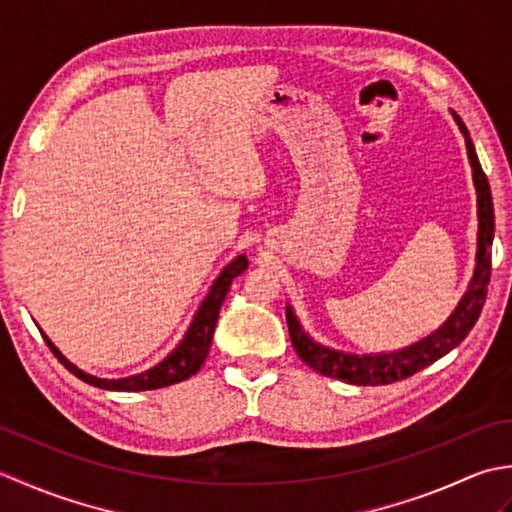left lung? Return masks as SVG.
I'll list each match as a JSON object with an SVG mask.
<instances>
[{"instance_id":"1","label":"left lung","mask_w":512,"mask_h":512,"mask_svg":"<svg viewBox=\"0 0 512 512\" xmlns=\"http://www.w3.org/2000/svg\"><path fill=\"white\" fill-rule=\"evenodd\" d=\"M455 123L466 140V154H469L473 167V182L477 191V217H480V233H477V257H475V273L471 286L462 297L460 306L442 325L440 330L433 332L427 339H422L416 345H409L400 352L389 354H374V356H356L330 350L314 343L310 336L301 330V325L295 317L292 308H286V323L290 332V341L299 358L308 367L317 369L319 374L339 378L350 385H389L396 380H405L420 369L436 363L438 358L449 354L455 345H460L466 334L471 332L477 317L484 308L488 281H491V246L495 233V213H493V198L491 187H488L486 173L482 171L480 160H477L475 147L471 143L469 129L462 123V118L453 112Z\"/></svg>"}]
</instances>
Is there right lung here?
<instances>
[{
    "mask_svg": "<svg viewBox=\"0 0 512 512\" xmlns=\"http://www.w3.org/2000/svg\"><path fill=\"white\" fill-rule=\"evenodd\" d=\"M246 268H248V259L244 255H239L222 270V275L213 281L211 292L202 301V306H200L198 314H195L191 328H189L187 336L182 339V343L165 358V361L158 363L156 367L147 369V372H143V374L118 378V380L96 378V376L81 372V369L74 367L70 361H65V356L50 343L48 336H43V341L48 343V347L54 352V356H57L59 361L65 365V369H70L76 378H81L83 383L94 385V387L110 389V391H147V389H160V387L182 383V380L191 378L204 365V358H206V354H209L215 323H217V317H220V308L224 303L226 292H228V288H231V281L237 275H242Z\"/></svg>",
    "mask_w": 512,
    "mask_h": 512,
    "instance_id": "obj_1",
    "label": "right lung"
}]
</instances>
